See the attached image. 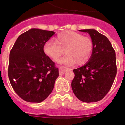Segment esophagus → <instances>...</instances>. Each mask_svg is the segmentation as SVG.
I'll list each match as a JSON object with an SVG mask.
<instances>
[{"label": "esophagus", "instance_id": "obj_1", "mask_svg": "<svg viewBox=\"0 0 125 125\" xmlns=\"http://www.w3.org/2000/svg\"><path fill=\"white\" fill-rule=\"evenodd\" d=\"M68 69H69V68L64 67V66H61V67H59V75L64 74L68 70Z\"/></svg>", "mask_w": 125, "mask_h": 125}]
</instances>
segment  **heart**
<instances>
[{
    "mask_svg": "<svg viewBox=\"0 0 125 125\" xmlns=\"http://www.w3.org/2000/svg\"><path fill=\"white\" fill-rule=\"evenodd\" d=\"M44 53L54 61H57L65 52L67 54L59 60V63L71 66L76 63L82 65L89 60L93 50V43L90 37L80 33L66 31L59 33L56 42L48 41L44 45Z\"/></svg>",
    "mask_w": 125,
    "mask_h": 125,
    "instance_id": "b5f03b06",
    "label": "heart"
}]
</instances>
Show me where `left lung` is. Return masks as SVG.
Returning a JSON list of instances; mask_svg holds the SVG:
<instances>
[{"label":"left lung","instance_id":"left-lung-1","mask_svg":"<svg viewBox=\"0 0 125 125\" xmlns=\"http://www.w3.org/2000/svg\"><path fill=\"white\" fill-rule=\"evenodd\" d=\"M89 34L93 50L84 66L74 69L71 88L80 101L96 102L111 89L117 73L116 53L108 39L95 29H81Z\"/></svg>","mask_w":125,"mask_h":125}]
</instances>
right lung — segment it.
Returning a JSON list of instances; mask_svg holds the SVG:
<instances>
[{
	"label": "right lung",
	"mask_w": 125,
	"mask_h": 125,
	"mask_svg": "<svg viewBox=\"0 0 125 125\" xmlns=\"http://www.w3.org/2000/svg\"><path fill=\"white\" fill-rule=\"evenodd\" d=\"M54 32L31 29L20 35L9 54L8 76L22 100L40 103L52 91L59 70L43 50Z\"/></svg>",
	"instance_id": "obj_1"
}]
</instances>
